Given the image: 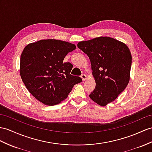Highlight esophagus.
Instances as JSON below:
<instances>
[{
  "label": "esophagus",
  "instance_id": "1",
  "mask_svg": "<svg viewBox=\"0 0 152 152\" xmlns=\"http://www.w3.org/2000/svg\"><path fill=\"white\" fill-rule=\"evenodd\" d=\"M81 78L83 79V80L84 81V80H86V79H87V77L85 74H82V75H81Z\"/></svg>",
  "mask_w": 152,
  "mask_h": 152
}]
</instances>
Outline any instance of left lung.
I'll use <instances>...</instances> for the list:
<instances>
[{
	"instance_id": "obj_1",
	"label": "left lung",
	"mask_w": 152,
	"mask_h": 152,
	"mask_svg": "<svg viewBox=\"0 0 152 152\" xmlns=\"http://www.w3.org/2000/svg\"><path fill=\"white\" fill-rule=\"evenodd\" d=\"M77 46L90 58L93 70L96 86L89 96L105 106L116 99L129 83L132 66L129 48L108 37L81 41Z\"/></svg>"
}]
</instances>
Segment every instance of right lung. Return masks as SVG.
I'll use <instances>...</instances> for the list:
<instances>
[{"label":"right lung","mask_w":152,"mask_h":152,"mask_svg":"<svg viewBox=\"0 0 152 152\" xmlns=\"http://www.w3.org/2000/svg\"><path fill=\"white\" fill-rule=\"evenodd\" d=\"M75 44L46 39L29 44L20 56L21 79L30 94L43 104L53 106L68 96L73 86L82 82L70 74L73 65L63 62Z\"/></svg>","instance_id":"right-lung-1"}]
</instances>
